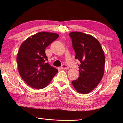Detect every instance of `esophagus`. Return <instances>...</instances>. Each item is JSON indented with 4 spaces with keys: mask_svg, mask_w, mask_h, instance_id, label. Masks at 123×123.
I'll return each instance as SVG.
<instances>
[{
    "mask_svg": "<svg viewBox=\"0 0 123 123\" xmlns=\"http://www.w3.org/2000/svg\"><path fill=\"white\" fill-rule=\"evenodd\" d=\"M61 68L62 69H68V68H69L68 66H67L66 64H63V65L61 67Z\"/></svg>",
    "mask_w": 123,
    "mask_h": 123,
    "instance_id": "esophagus-1",
    "label": "esophagus"
}]
</instances>
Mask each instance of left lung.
Here are the masks:
<instances>
[{"label":"left lung","mask_w":123,"mask_h":123,"mask_svg":"<svg viewBox=\"0 0 123 123\" xmlns=\"http://www.w3.org/2000/svg\"><path fill=\"white\" fill-rule=\"evenodd\" d=\"M72 45L78 60L80 75L72 81L77 92L87 94L93 90L103 78L105 67V55L99 42L94 37L81 32L69 34Z\"/></svg>","instance_id":"obj_1"}]
</instances>
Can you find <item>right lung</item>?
<instances>
[{
    "label": "right lung",
    "instance_id": "obj_1",
    "mask_svg": "<svg viewBox=\"0 0 123 123\" xmlns=\"http://www.w3.org/2000/svg\"><path fill=\"white\" fill-rule=\"evenodd\" d=\"M59 36L56 33L39 32L20 45L17 57L18 72L23 80L32 88H45L57 73V69L46 63L45 49Z\"/></svg>",
    "mask_w": 123,
    "mask_h": 123
}]
</instances>
